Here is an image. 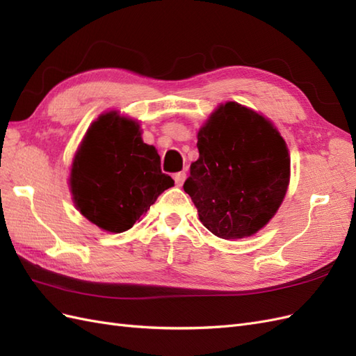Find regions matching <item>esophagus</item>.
Returning <instances> with one entry per match:
<instances>
[{
    "mask_svg": "<svg viewBox=\"0 0 356 356\" xmlns=\"http://www.w3.org/2000/svg\"><path fill=\"white\" fill-rule=\"evenodd\" d=\"M186 178H187L186 172H178V174L174 175V179H175V182H177V186H182V184H184Z\"/></svg>",
    "mask_w": 356,
    "mask_h": 356,
    "instance_id": "obj_1",
    "label": "esophagus"
}]
</instances>
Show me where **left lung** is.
<instances>
[{
    "instance_id": "8db88e82",
    "label": "left lung",
    "mask_w": 356,
    "mask_h": 356,
    "mask_svg": "<svg viewBox=\"0 0 356 356\" xmlns=\"http://www.w3.org/2000/svg\"><path fill=\"white\" fill-rule=\"evenodd\" d=\"M199 159L184 191L221 239H242L270 221L286 195L289 153L270 120L238 102L211 113L197 132Z\"/></svg>"
}]
</instances>
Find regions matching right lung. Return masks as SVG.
Masks as SVG:
<instances>
[{
	"mask_svg": "<svg viewBox=\"0 0 356 356\" xmlns=\"http://www.w3.org/2000/svg\"><path fill=\"white\" fill-rule=\"evenodd\" d=\"M141 126L118 111L90 124L72 159L70 188L75 208L99 229L134 227L156 199L174 186L161 174L160 156L143 141Z\"/></svg>",
	"mask_w": 356,
	"mask_h": 356,
	"instance_id": "1",
	"label": "right lung"
}]
</instances>
